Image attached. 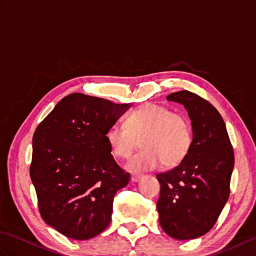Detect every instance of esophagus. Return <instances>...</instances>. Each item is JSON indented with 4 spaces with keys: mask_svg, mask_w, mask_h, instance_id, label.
<instances>
[{
    "mask_svg": "<svg viewBox=\"0 0 256 256\" xmlns=\"http://www.w3.org/2000/svg\"><path fill=\"white\" fill-rule=\"evenodd\" d=\"M144 176L143 175H138V174H133V175L131 176V180L134 182H140V179H142Z\"/></svg>",
    "mask_w": 256,
    "mask_h": 256,
    "instance_id": "34e87169",
    "label": "esophagus"
}]
</instances>
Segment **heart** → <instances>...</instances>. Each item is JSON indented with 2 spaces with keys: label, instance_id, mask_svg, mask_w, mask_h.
Masks as SVG:
<instances>
[{
  "label": "heart",
  "instance_id": "b5f03b06",
  "mask_svg": "<svg viewBox=\"0 0 256 256\" xmlns=\"http://www.w3.org/2000/svg\"><path fill=\"white\" fill-rule=\"evenodd\" d=\"M124 125L113 124L106 134L111 153L126 158L140 145L143 150L128 162L131 172L152 170L162 164L172 168L180 164L192 146V124L186 116L167 106L148 103L125 118Z\"/></svg>",
  "mask_w": 256,
  "mask_h": 256
}]
</instances>
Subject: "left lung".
I'll return each mask as SVG.
<instances>
[{"label":"left lung","instance_id":"8db88e82","mask_svg":"<svg viewBox=\"0 0 256 256\" xmlns=\"http://www.w3.org/2000/svg\"><path fill=\"white\" fill-rule=\"evenodd\" d=\"M166 99L187 110L192 146L177 167L157 175L160 196L156 206L165 233L192 240L212 229L229 199L234 153L224 118L210 102L187 90Z\"/></svg>","mask_w":256,"mask_h":256}]
</instances>
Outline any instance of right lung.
Returning <instances> with one entry per match:
<instances>
[{
    "label": "right lung",
    "mask_w": 256,
    "mask_h": 256,
    "mask_svg": "<svg viewBox=\"0 0 256 256\" xmlns=\"http://www.w3.org/2000/svg\"><path fill=\"white\" fill-rule=\"evenodd\" d=\"M130 106L72 94L37 126L30 175L42 220L62 236L89 240L110 224L114 194L130 174L114 160L106 134Z\"/></svg>",
    "instance_id": "obj_1"
}]
</instances>
